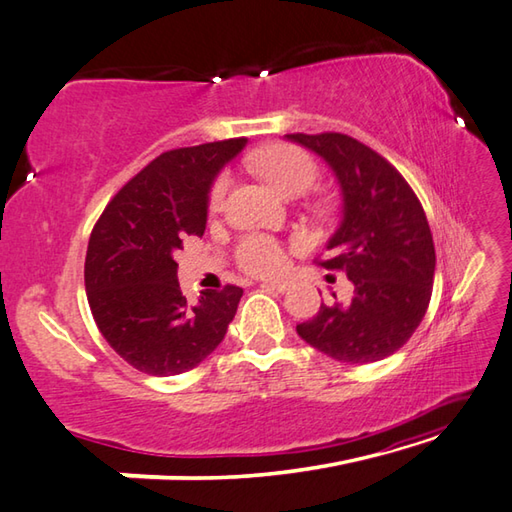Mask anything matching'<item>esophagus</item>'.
Listing matches in <instances>:
<instances>
[{
	"label": "esophagus",
	"mask_w": 512,
	"mask_h": 512,
	"mask_svg": "<svg viewBox=\"0 0 512 512\" xmlns=\"http://www.w3.org/2000/svg\"><path fill=\"white\" fill-rule=\"evenodd\" d=\"M264 288H270V290H277V293H284V290H288V282H284V279H266V282H262Z\"/></svg>",
	"instance_id": "34e87169"
}]
</instances>
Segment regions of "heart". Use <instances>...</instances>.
I'll return each instance as SVG.
<instances>
[{"label": "heart", "instance_id": "1", "mask_svg": "<svg viewBox=\"0 0 512 512\" xmlns=\"http://www.w3.org/2000/svg\"><path fill=\"white\" fill-rule=\"evenodd\" d=\"M250 164L259 175L268 179L279 193L284 195H297L315 182L317 177V164L306 150L290 146V144H273L259 153L253 155ZM230 186V175L219 173L213 184L208 188L206 206L210 213L222 210L224 199ZM235 259L239 268H244L250 275H273L284 268V248L275 237L250 233L239 239L235 246Z\"/></svg>", "mask_w": 512, "mask_h": 512}]
</instances>
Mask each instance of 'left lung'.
Returning <instances> with one entry per match:
<instances>
[{
  "label": "left lung",
  "mask_w": 512,
  "mask_h": 512,
  "mask_svg": "<svg viewBox=\"0 0 512 512\" xmlns=\"http://www.w3.org/2000/svg\"><path fill=\"white\" fill-rule=\"evenodd\" d=\"M286 137L335 170L344 217L317 264L355 284L350 304H322L297 333L337 362H379L413 337L433 295L435 244L424 208L402 173L355 137Z\"/></svg>",
  "instance_id": "1"
}]
</instances>
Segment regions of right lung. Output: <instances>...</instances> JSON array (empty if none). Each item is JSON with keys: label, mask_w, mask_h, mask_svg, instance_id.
<instances>
[{"label": "right lung", "mask_w": 512, "mask_h": 512, "mask_svg": "<svg viewBox=\"0 0 512 512\" xmlns=\"http://www.w3.org/2000/svg\"><path fill=\"white\" fill-rule=\"evenodd\" d=\"M246 137L166 150L117 190L88 239L84 284L90 313L115 353L146 375L195 368L222 344L244 290L226 284L188 302L173 253L206 230L215 175Z\"/></svg>", "instance_id": "right-lung-1"}]
</instances>
